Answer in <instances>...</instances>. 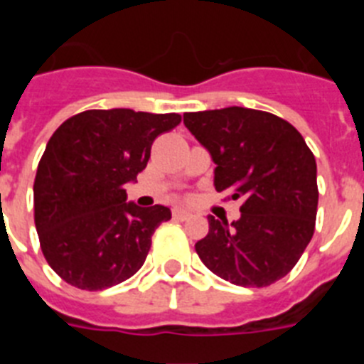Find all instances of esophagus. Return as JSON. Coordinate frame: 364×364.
Segmentation results:
<instances>
[{"label": "esophagus", "mask_w": 364, "mask_h": 364, "mask_svg": "<svg viewBox=\"0 0 364 364\" xmlns=\"http://www.w3.org/2000/svg\"><path fill=\"white\" fill-rule=\"evenodd\" d=\"M173 217H175L176 220H188V218L191 217V213H188V211L184 210H173Z\"/></svg>", "instance_id": "esophagus-1"}]
</instances>
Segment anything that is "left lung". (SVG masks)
Instances as JSON below:
<instances>
[{
    "label": "left lung",
    "instance_id": "obj_1",
    "mask_svg": "<svg viewBox=\"0 0 364 364\" xmlns=\"http://www.w3.org/2000/svg\"><path fill=\"white\" fill-rule=\"evenodd\" d=\"M184 124L210 151L215 189L242 198L240 218L208 217L210 231L195 244L215 275L262 288L291 272L314 237L317 164L294 125L246 107L186 112Z\"/></svg>",
    "mask_w": 364,
    "mask_h": 364
}]
</instances>
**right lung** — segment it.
<instances>
[{
	"label": "right lung",
	"mask_w": 364,
	"mask_h": 364,
	"mask_svg": "<svg viewBox=\"0 0 364 364\" xmlns=\"http://www.w3.org/2000/svg\"><path fill=\"white\" fill-rule=\"evenodd\" d=\"M182 117L91 109L63 122L38 164L34 222L50 268L80 290H105L146 262L166 205L125 202L124 186L149 162L154 138Z\"/></svg>",
	"instance_id": "1"
}]
</instances>
